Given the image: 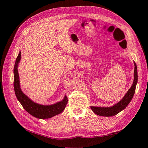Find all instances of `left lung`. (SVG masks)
Returning <instances> with one entry per match:
<instances>
[{"label":"left lung","mask_w":148,"mask_h":148,"mask_svg":"<svg viewBox=\"0 0 148 148\" xmlns=\"http://www.w3.org/2000/svg\"><path fill=\"white\" fill-rule=\"evenodd\" d=\"M135 65V69H134V79L132 86H131L129 90L128 91L126 95L124 96L123 98L119 101L118 103H116L114 106L110 108H99V107H94L92 106L91 109L93 111L94 113L96 114L99 116H115L123 111L126 107L128 105L132 99L135 91H136V84L137 83V69L136 64L134 62Z\"/></svg>","instance_id":"1"}]
</instances>
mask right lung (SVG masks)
Here are the masks:
<instances>
[{
    "instance_id": "add662e5",
    "label": "right lung",
    "mask_w": 148,
    "mask_h": 148,
    "mask_svg": "<svg viewBox=\"0 0 148 148\" xmlns=\"http://www.w3.org/2000/svg\"><path fill=\"white\" fill-rule=\"evenodd\" d=\"M21 59V52L17 56L14 67V88L16 96L23 108L32 116L39 119H48L57 115L64 111L67 103V98L65 97L62 101L53 105L42 106L32 102L22 92L20 86V80L18 72V65Z\"/></svg>"
}]
</instances>
